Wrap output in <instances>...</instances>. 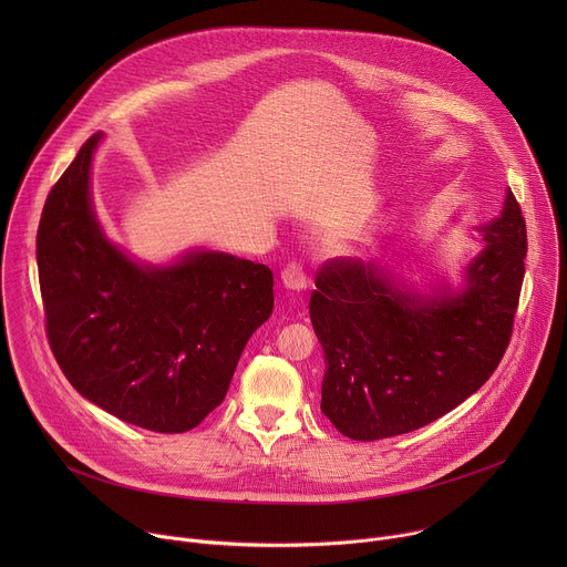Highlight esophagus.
Segmentation results:
<instances>
[{"instance_id":"esophagus-1","label":"esophagus","mask_w":567,"mask_h":567,"mask_svg":"<svg viewBox=\"0 0 567 567\" xmlns=\"http://www.w3.org/2000/svg\"><path fill=\"white\" fill-rule=\"evenodd\" d=\"M280 280L289 291H305L307 289V274L298 262H289L280 274Z\"/></svg>"}]
</instances>
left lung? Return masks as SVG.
I'll return each mask as SVG.
<instances>
[{
  "label": "left lung",
  "mask_w": 567,
  "mask_h": 567,
  "mask_svg": "<svg viewBox=\"0 0 567 567\" xmlns=\"http://www.w3.org/2000/svg\"><path fill=\"white\" fill-rule=\"evenodd\" d=\"M484 249L460 291L403 287L377 262L334 258L309 300L326 352L320 411L350 440L422 429L471 396L498 368L518 309L527 233L512 190L480 226Z\"/></svg>",
  "instance_id": "1"
}]
</instances>
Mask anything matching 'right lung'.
I'll return each mask as SVG.
<instances>
[{
    "label": "right lung",
    "instance_id": "1",
    "mask_svg": "<svg viewBox=\"0 0 567 567\" xmlns=\"http://www.w3.org/2000/svg\"><path fill=\"white\" fill-rule=\"evenodd\" d=\"M94 134L51 188L38 271L51 352L69 383L110 415L186 433L226 396L239 354L274 311V274L221 251L168 267L132 260L92 204Z\"/></svg>",
    "mask_w": 567,
    "mask_h": 567
}]
</instances>
